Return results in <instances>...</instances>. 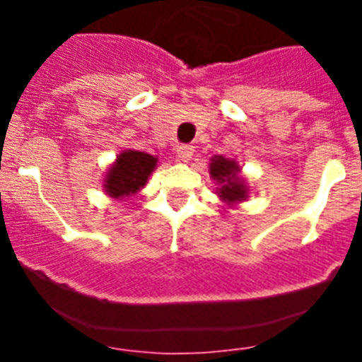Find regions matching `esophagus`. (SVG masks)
<instances>
[{
    "label": "esophagus",
    "instance_id": "esophagus-1",
    "mask_svg": "<svg viewBox=\"0 0 362 362\" xmlns=\"http://www.w3.org/2000/svg\"><path fill=\"white\" fill-rule=\"evenodd\" d=\"M194 148H196V146L190 145V143H187V145H181L177 148V158L181 159V161H190L192 156H194Z\"/></svg>",
    "mask_w": 362,
    "mask_h": 362
}]
</instances>
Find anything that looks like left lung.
<instances>
[{
  "instance_id": "obj_1",
  "label": "left lung",
  "mask_w": 362,
  "mask_h": 362,
  "mask_svg": "<svg viewBox=\"0 0 362 362\" xmlns=\"http://www.w3.org/2000/svg\"><path fill=\"white\" fill-rule=\"evenodd\" d=\"M238 174L239 166L230 161V159L221 158V156L212 159L210 175L217 179V183H221L219 196L228 201V203H235V201H241L246 197L245 183L238 177Z\"/></svg>"
}]
</instances>
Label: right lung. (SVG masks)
Here are the masks:
<instances>
[{
    "label": "right lung",
    "mask_w": 362,
    "mask_h": 362,
    "mask_svg": "<svg viewBox=\"0 0 362 362\" xmlns=\"http://www.w3.org/2000/svg\"><path fill=\"white\" fill-rule=\"evenodd\" d=\"M156 163L158 158L137 150H127L121 153L105 179L108 196L129 197L136 194L146 183L148 175L156 168Z\"/></svg>",
    "instance_id": "right-lung-1"
}]
</instances>
